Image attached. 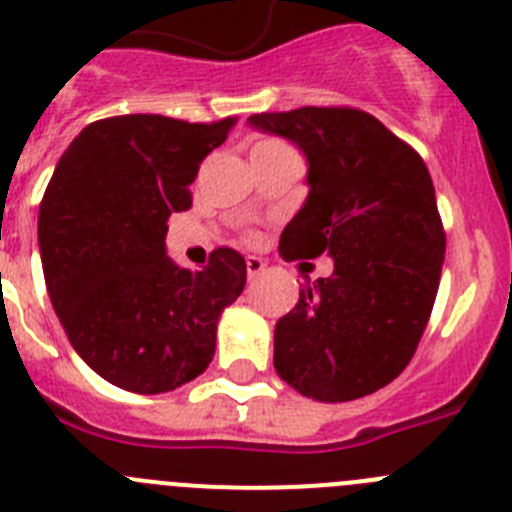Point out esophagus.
Here are the masks:
<instances>
[{
    "label": "esophagus",
    "instance_id": "obj_1",
    "mask_svg": "<svg viewBox=\"0 0 512 512\" xmlns=\"http://www.w3.org/2000/svg\"><path fill=\"white\" fill-rule=\"evenodd\" d=\"M266 269L264 259H259V256H248L246 259V271H248V279H256L261 274V271Z\"/></svg>",
    "mask_w": 512,
    "mask_h": 512
}]
</instances>
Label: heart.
I'll use <instances>...</instances> for the list:
<instances>
[{
	"label": "heart",
	"mask_w": 512,
	"mask_h": 512,
	"mask_svg": "<svg viewBox=\"0 0 512 512\" xmlns=\"http://www.w3.org/2000/svg\"><path fill=\"white\" fill-rule=\"evenodd\" d=\"M279 146H282V143H277V140H264V143L256 146V151H266V148H279Z\"/></svg>",
	"instance_id": "b5f03b06"
}]
</instances>
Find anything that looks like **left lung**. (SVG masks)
<instances>
[{
    "label": "left lung",
    "mask_w": 512,
    "mask_h": 512,
    "mask_svg": "<svg viewBox=\"0 0 512 512\" xmlns=\"http://www.w3.org/2000/svg\"><path fill=\"white\" fill-rule=\"evenodd\" d=\"M307 158V200L282 230V259L328 253L333 274L300 289L274 328V369L300 395L348 402L390 384L423 336L443 235L423 158L354 107L248 117Z\"/></svg>",
    "instance_id": "1"
}]
</instances>
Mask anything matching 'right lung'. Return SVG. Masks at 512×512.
I'll return each instance as SVG.
<instances>
[{
    "label": "right lung",
    "instance_id": "obj_1",
    "mask_svg": "<svg viewBox=\"0 0 512 512\" xmlns=\"http://www.w3.org/2000/svg\"><path fill=\"white\" fill-rule=\"evenodd\" d=\"M233 125L107 117L58 158L38 215L45 287L76 354L115 387L171 392L215 356L246 261L215 248L205 269H184L166 256V220L192 207L189 184Z\"/></svg>",
    "mask_w": 512,
    "mask_h": 512
}]
</instances>
